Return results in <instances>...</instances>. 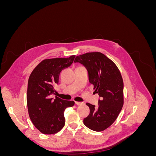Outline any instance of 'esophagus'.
Instances as JSON below:
<instances>
[{
    "label": "esophagus",
    "instance_id": "34e87169",
    "mask_svg": "<svg viewBox=\"0 0 156 156\" xmlns=\"http://www.w3.org/2000/svg\"><path fill=\"white\" fill-rule=\"evenodd\" d=\"M83 103H82V102H79V101H75V104L76 105H82Z\"/></svg>",
    "mask_w": 156,
    "mask_h": 156
}]
</instances>
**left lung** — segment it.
I'll list each match as a JSON object with an SVG mask.
<instances>
[{
    "label": "left lung",
    "instance_id": "8db88e82",
    "mask_svg": "<svg viewBox=\"0 0 156 156\" xmlns=\"http://www.w3.org/2000/svg\"><path fill=\"white\" fill-rule=\"evenodd\" d=\"M74 62L84 65L88 70L89 81L98 94V106L87 103L89 115L83 123L89 129L102 131L111 126L119 116L124 105V82L116 65L100 52L77 56Z\"/></svg>",
    "mask_w": 156,
    "mask_h": 156
}]
</instances>
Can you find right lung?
Wrapping results in <instances>:
<instances>
[{
    "label": "right lung",
    "instance_id": "1",
    "mask_svg": "<svg viewBox=\"0 0 156 156\" xmlns=\"http://www.w3.org/2000/svg\"><path fill=\"white\" fill-rule=\"evenodd\" d=\"M75 55L68 58L42 60L33 69L28 81L27 102L30 119L36 128L45 135L56 133L65 125L64 111L74 105L73 101L61 100L55 96V84H58L62 69L70 66Z\"/></svg>",
    "mask_w": 156,
    "mask_h": 156
}]
</instances>
